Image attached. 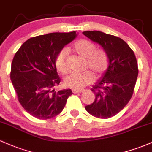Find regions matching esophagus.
<instances>
[{
  "label": "esophagus",
  "instance_id": "34e87169",
  "mask_svg": "<svg viewBox=\"0 0 152 152\" xmlns=\"http://www.w3.org/2000/svg\"><path fill=\"white\" fill-rule=\"evenodd\" d=\"M83 90H76V89H73L72 90V92L74 94H78V93H81V92H83Z\"/></svg>",
  "mask_w": 152,
  "mask_h": 152
}]
</instances>
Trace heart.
<instances>
[{"mask_svg": "<svg viewBox=\"0 0 152 152\" xmlns=\"http://www.w3.org/2000/svg\"><path fill=\"white\" fill-rule=\"evenodd\" d=\"M71 48L78 56L84 59V69L89 71L69 75L64 79V85L68 88L80 90L91 83L94 76L99 77L105 72L109 66V57L105 50L96 49L94 43L86 39L76 41ZM55 66L61 74H66L69 72L67 52L65 49L60 50L57 54Z\"/></svg>", "mask_w": 152, "mask_h": 152, "instance_id": "b5f03b06", "label": "heart"}]
</instances>
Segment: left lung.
Returning <instances> with one entry per match:
<instances>
[{"label": "left lung", "mask_w": 152, "mask_h": 152, "mask_svg": "<svg viewBox=\"0 0 152 152\" xmlns=\"http://www.w3.org/2000/svg\"><path fill=\"white\" fill-rule=\"evenodd\" d=\"M83 34L100 45L109 57L108 69L91 88L95 100L85 108L95 117L109 118L121 111L133 95L139 73L137 58L121 38L99 31Z\"/></svg>", "instance_id": "obj_1"}]
</instances>
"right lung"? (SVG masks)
<instances>
[{"label":"right lung","instance_id":"1","mask_svg":"<svg viewBox=\"0 0 152 152\" xmlns=\"http://www.w3.org/2000/svg\"><path fill=\"white\" fill-rule=\"evenodd\" d=\"M76 36V31L36 36L23 43L15 53L10 80L19 102L31 116L39 119L57 116L73 94L71 89H54L61 82L55 59Z\"/></svg>","mask_w":152,"mask_h":152}]
</instances>
